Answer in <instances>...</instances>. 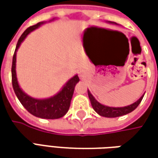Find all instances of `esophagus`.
I'll return each instance as SVG.
<instances>
[{
    "mask_svg": "<svg viewBox=\"0 0 158 158\" xmlns=\"http://www.w3.org/2000/svg\"><path fill=\"white\" fill-rule=\"evenodd\" d=\"M79 76H80V78L81 79H84V77H85V75H84V73L83 72H80V74H79Z\"/></svg>",
    "mask_w": 158,
    "mask_h": 158,
    "instance_id": "esophagus-1",
    "label": "esophagus"
}]
</instances>
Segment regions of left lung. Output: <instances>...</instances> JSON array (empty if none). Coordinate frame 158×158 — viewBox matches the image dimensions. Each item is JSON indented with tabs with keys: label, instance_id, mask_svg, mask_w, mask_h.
Segmentation results:
<instances>
[{
	"label": "left lung",
	"instance_id": "obj_1",
	"mask_svg": "<svg viewBox=\"0 0 158 158\" xmlns=\"http://www.w3.org/2000/svg\"><path fill=\"white\" fill-rule=\"evenodd\" d=\"M108 23H112V24H118L114 22L109 21ZM88 96L89 100H90V103H91V106L95 110V112L98 114H99L100 116H103V117H106V118H116V117L123 116V115H126L129 112H133L137 106H139L141 101L143 100L144 94L136 102L131 104L129 106H123V107H110V106L102 105L99 102L96 100V98L92 96L89 90H88Z\"/></svg>",
	"mask_w": 158,
	"mask_h": 158
}]
</instances>
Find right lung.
<instances>
[{
	"label": "right lung",
	"instance_id": "right-lung-1",
	"mask_svg": "<svg viewBox=\"0 0 158 158\" xmlns=\"http://www.w3.org/2000/svg\"><path fill=\"white\" fill-rule=\"evenodd\" d=\"M54 18L51 21H53ZM50 21V22H51ZM45 22H40L39 23L32 25L31 27L25 30V31L22 34L20 39L16 44L15 53L13 56L12 60V85L17 98L21 102L23 107L32 115L41 118H48V119H54L63 117L64 115L68 112L70 106V102L72 99V97L74 94V90L76 83L79 82V77L77 75L70 78L68 82L64 84L62 89L58 92L57 94L52 96L48 98H34L26 94L21 87L19 86V83L16 77V71H15V63H16V52L21 46L23 41L25 40L31 31H35L36 29L40 27L42 24H44Z\"/></svg>",
	"mask_w": 158,
	"mask_h": 158
}]
</instances>
